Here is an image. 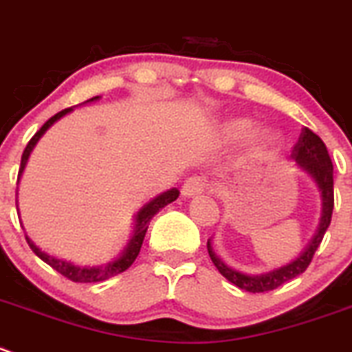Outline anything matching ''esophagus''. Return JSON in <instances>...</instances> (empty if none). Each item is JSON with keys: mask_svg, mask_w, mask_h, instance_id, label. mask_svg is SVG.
Here are the masks:
<instances>
[{"mask_svg": "<svg viewBox=\"0 0 352 352\" xmlns=\"http://www.w3.org/2000/svg\"><path fill=\"white\" fill-rule=\"evenodd\" d=\"M208 183L204 176H191L184 181L183 184V197H197V195H201L205 190H207Z\"/></svg>", "mask_w": 352, "mask_h": 352, "instance_id": "obj_1", "label": "esophagus"}]
</instances>
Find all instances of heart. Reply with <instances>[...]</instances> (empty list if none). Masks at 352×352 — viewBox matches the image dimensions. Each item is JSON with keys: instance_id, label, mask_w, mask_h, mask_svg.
Here are the masks:
<instances>
[{"instance_id": "obj_1", "label": "heart", "mask_w": 352, "mask_h": 352, "mask_svg": "<svg viewBox=\"0 0 352 352\" xmlns=\"http://www.w3.org/2000/svg\"><path fill=\"white\" fill-rule=\"evenodd\" d=\"M253 123L250 120H245V118H236V120L228 121L224 124V135L231 140H238V138L246 137V135L252 131ZM258 142L260 144H270L274 140V133L269 130H263L258 133Z\"/></svg>"}]
</instances>
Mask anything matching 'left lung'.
<instances>
[{
  "label": "left lung",
  "instance_id": "8db88e82",
  "mask_svg": "<svg viewBox=\"0 0 352 352\" xmlns=\"http://www.w3.org/2000/svg\"><path fill=\"white\" fill-rule=\"evenodd\" d=\"M291 157L298 162L299 169H302V171L308 173V175L313 177V181H315L316 186H318L320 195H322V217H320L318 229H316L315 236H313V239L309 241V245L306 246L305 252H302L298 258L293 260V262L287 263V265L279 267V269L276 270H270V272L260 274V276H248V274H241L238 272V270L226 265V263L215 255L210 239L207 241L208 255H210V260L214 262V265L217 267L219 272H221L229 283L238 286L239 289L248 291V293H265V291H272L276 289V287L283 286L287 280L298 277L299 274L305 272V270L308 269L309 263H311L316 248H318L320 243H322L327 228L330 226V219H332L333 210V166L332 161H330L329 152H327L325 144H323L322 138H320L318 135L313 133L311 130L302 128Z\"/></svg>",
  "mask_w": 352,
  "mask_h": 352
}]
</instances>
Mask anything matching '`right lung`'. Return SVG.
I'll return each instance as SVG.
<instances>
[{
	"label": "right lung",
	"instance_id": "1",
	"mask_svg": "<svg viewBox=\"0 0 352 352\" xmlns=\"http://www.w3.org/2000/svg\"><path fill=\"white\" fill-rule=\"evenodd\" d=\"M97 99H99V96L92 97V99H89L87 102H92V100H97ZM72 111H73V107L59 111L58 114H54L53 118H50V120L43 124V128H41V130L37 131L32 138H30V142L27 144L25 151H23V154H22V162H20V169H19V179H20V176H22L23 169H25L30 152L34 151V147H36V144L39 142V138L43 137V135L46 133V131L50 130L54 123H56L59 118H63L65 114L72 113ZM177 197H179V191H177L176 188H173V190L164 191L162 195L155 197L154 200L148 201L147 205H144V207L140 208V212L137 214V217H135L133 236H131V239H130V243L126 245V248L123 250V253H121L116 260L106 263V265H99V267L73 265V263L66 262V260H59V258H56V256H51V255H47V253H44L43 250H39L36 245H34V241L29 238V236H25V239H27V243H29L30 250H32V252L36 253V255L39 256L43 262H46L47 265H51L54 270H58V272L61 274V276H65L66 279L73 280V283H100V280H106V279H109V277H114V276H118V274L124 272V270H126L128 267L135 262V258H137L138 253H140L142 243H144L145 232H147L151 219L154 217V215L157 214L161 208H164L166 205H169L171 201H175Z\"/></svg>",
	"mask_w": 352,
	"mask_h": 352
}]
</instances>
